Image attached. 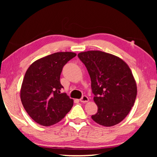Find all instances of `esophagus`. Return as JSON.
Listing matches in <instances>:
<instances>
[{
    "label": "esophagus",
    "mask_w": 157,
    "mask_h": 157,
    "mask_svg": "<svg viewBox=\"0 0 157 157\" xmlns=\"http://www.w3.org/2000/svg\"><path fill=\"white\" fill-rule=\"evenodd\" d=\"M89 98H88V96H82V98H81L80 99L81 102H82V103H86V102L89 101Z\"/></svg>",
    "instance_id": "34e87169"
}]
</instances>
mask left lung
<instances>
[{
  "mask_svg": "<svg viewBox=\"0 0 157 157\" xmlns=\"http://www.w3.org/2000/svg\"><path fill=\"white\" fill-rule=\"evenodd\" d=\"M78 56L89 74L98 106L92 119L104 126L117 125L125 119L136 100V83L130 68L119 57L100 51L81 52Z\"/></svg>",
  "mask_w": 157,
  "mask_h": 157,
  "instance_id": "8db88e82",
  "label": "left lung"
}]
</instances>
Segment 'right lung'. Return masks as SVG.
Listing matches in <instances>:
<instances>
[{"mask_svg": "<svg viewBox=\"0 0 157 157\" xmlns=\"http://www.w3.org/2000/svg\"><path fill=\"white\" fill-rule=\"evenodd\" d=\"M73 52H57L34 61L28 68L21 89V100L36 123L49 126L59 122L71 109L74 100L61 93L60 76Z\"/></svg>", "mask_w": 157, "mask_h": 157, "instance_id": "add662e5", "label": "right lung"}]
</instances>
